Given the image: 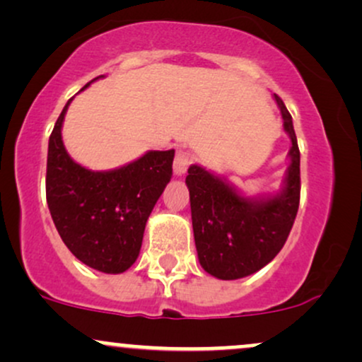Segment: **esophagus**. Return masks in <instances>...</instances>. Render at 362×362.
Returning a JSON list of instances; mask_svg holds the SVG:
<instances>
[{
    "instance_id": "obj_1",
    "label": "esophagus",
    "mask_w": 362,
    "mask_h": 362,
    "mask_svg": "<svg viewBox=\"0 0 362 362\" xmlns=\"http://www.w3.org/2000/svg\"><path fill=\"white\" fill-rule=\"evenodd\" d=\"M190 163H192V155L189 151H178L175 160H173V172H175V175H184Z\"/></svg>"
}]
</instances>
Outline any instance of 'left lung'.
Instances as JSON below:
<instances>
[{
    "mask_svg": "<svg viewBox=\"0 0 362 362\" xmlns=\"http://www.w3.org/2000/svg\"><path fill=\"white\" fill-rule=\"evenodd\" d=\"M282 127L291 139L289 167L276 195L245 197L226 178L190 165L185 184L190 194L195 248L202 269L223 281L260 271L288 240L300 206V149L293 117L277 95Z\"/></svg>",
    "mask_w": 362,
    "mask_h": 362,
    "instance_id": "8db88e82",
    "label": "left lung"
}]
</instances>
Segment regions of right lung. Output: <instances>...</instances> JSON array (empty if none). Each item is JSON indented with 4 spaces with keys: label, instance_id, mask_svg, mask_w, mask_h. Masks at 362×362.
Here are the masks:
<instances>
[{
    "label": "right lung",
    "instance_id": "obj_1",
    "mask_svg": "<svg viewBox=\"0 0 362 362\" xmlns=\"http://www.w3.org/2000/svg\"><path fill=\"white\" fill-rule=\"evenodd\" d=\"M71 100L49 138L47 206L57 233L78 260L95 271L120 274L138 259L149 214L172 178L175 149L148 151L107 172L81 167L68 155L61 134Z\"/></svg>",
    "mask_w": 362,
    "mask_h": 362
}]
</instances>
